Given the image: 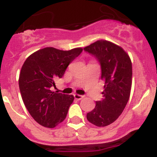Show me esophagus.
I'll use <instances>...</instances> for the list:
<instances>
[{"label":"esophagus","mask_w":157,"mask_h":157,"mask_svg":"<svg viewBox=\"0 0 157 157\" xmlns=\"http://www.w3.org/2000/svg\"><path fill=\"white\" fill-rule=\"evenodd\" d=\"M74 97L76 100H78V101H79V100H82L83 98H84V96L79 95V94H74Z\"/></svg>","instance_id":"1"}]
</instances>
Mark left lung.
Returning <instances> with one entry per match:
<instances>
[{"label":"left lung","mask_w":157,"mask_h":157,"mask_svg":"<svg viewBox=\"0 0 157 157\" xmlns=\"http://www.w3.org/2000/svg\"><path fill=\"white\" fill-rule=\"evenodd\" d=\"M101 64L105 82L103 98L86 118L97 127H106L117 120L128 102L132 84V63L128 54L114 43L99 40L84 48Z\"/></svg>","instance_id":"left-lung-1"}]
</instances>
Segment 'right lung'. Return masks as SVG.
<instances>
[{
	"instance_id": "obj_1",
	"label": "right lung",
	"mask_w": 157,
	"mask_h": 157,
	"mask_svg": "<svg viewBox=\"0 0 157 157\" xmlns=\"http://www.w3.org/2000/svg\"><path fill=\"white\" fill-rule=\"evenodd\" d=\"M82 52L52 47L41 48L25 60L19 78V90L30 116L43 127L53 128L63 121L74 96L53 92L54 80L62 78L67 67Z\"/></svg>"
}]
</instances>
